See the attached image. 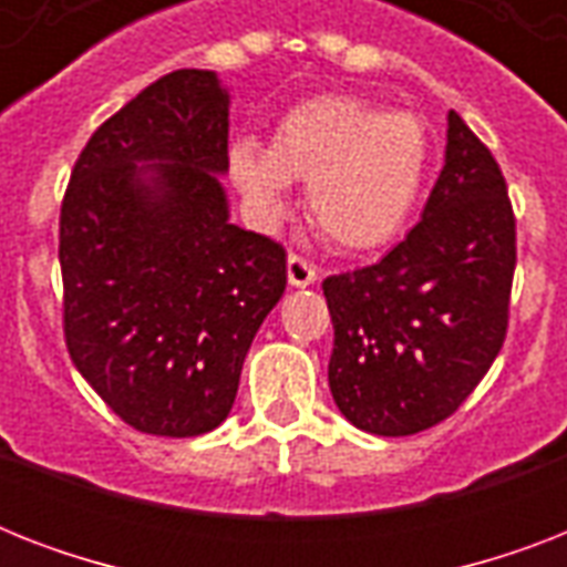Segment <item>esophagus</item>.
I'll list each match as a JSON object with an SVG mask.
<instances>
[{"label":"esophagus","mask_w":567,"mask_h":567,"mask_svg":"<svg viewBox=\"0 0 567 567\" xmlns=\"http://www.w3.org/2000/svg\"><path fill=\"white\" fill-rule=\"evenodd\" d=\"M288 282H291L293 288L315 285L318 282V267L311 265L306 256H300V252H291V256H288Z\"/></svg>","instance_id":"1"}]
</instances>
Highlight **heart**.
<instances>
[{
	"instance_id": "obj_1",
	"label": "heart",
	"mask_w": 567,
	"mask_h": 567,
	"mask_svg": "<svg viewBox=\"0 0 567 567\" xmlns=\"http://www.w3.org/2000/svg\"><path fill=\"white\" fill-rule=\"evenodd\" d=\"M226 162L261 217L282 212L288 182H309L315 229L341 249H373L409 220L430 171L432 135L409 111L320 93L276 120L270 146L256 137L231 141Z\"/></svg>"
}]
</instances>
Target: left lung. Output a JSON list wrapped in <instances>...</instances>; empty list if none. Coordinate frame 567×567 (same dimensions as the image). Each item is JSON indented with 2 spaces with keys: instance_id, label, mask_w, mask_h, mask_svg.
<instances>
[{
  "instance_id": "1",
  "label": "left lung",
  "mask_w": 567,
  "mask_h": 567,
  "mask_svg": "<svg viewBox=\"0 0 567 567\" xmlns=\"http://www.w3.org/2000/svg\"><path fill=\"white\" fill-rule=\"evenodd\" d=\"M447 158L423 217L382 261L323 279L329 388L347 421L414 435L447 421L509 329L518 244L497 158L450 111Z\"/></svg>"
}]
</instances>
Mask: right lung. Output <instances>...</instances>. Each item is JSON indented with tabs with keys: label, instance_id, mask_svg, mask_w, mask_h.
Here are the masks:
<instances>
[{
	"label": "right lung",
	"instance_id": "right-lung-1",
	"mask_svg": "<svg viewBox=\"0 0 567 567\" xmlns=\"http://www.w3.org/2000/svg\"><path fill=\"white\" fill-rule=\"evenodd\" d=\"M171 161L140 179L137 161ZM229 96L176 70L111 114L75 158L58 223L64 341L87 385L146 435L226 421L285 247L229 223Z\"/></svg>",
	"mask_w": 567,
	"mask_h": 567
}]
</instances>
